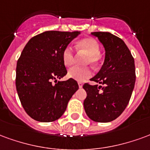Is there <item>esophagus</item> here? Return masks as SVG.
<instances>
[{
  "mask_svg": "<svg viewBox=\"0 0 150 150\" xmlns=\"http://www.w3.org/2000/svg\"><path fill=\"white\" fill-rule=\"evenodd\" d=\"M78 86H79V88H82L83 84L81 82H78Z\"/></svg>",
  "mask_w": 150,
  "mask_h": 150,
  "instance_id": "34e87169",
  "label": "esophagus"
}]
</instances>
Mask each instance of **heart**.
I'll return each mask as SVG.
<instances>
[{"instance_id":"b5f03b06","label":"heart","mask_w":150,"mask_h":150,"mask_svg":"<svg viewBox=\"0 0 150 150\" xmlns=\"http://www.w3.org/2000/svg\"><path fill=\"white\" fill-rule=\"evenodd\" d=\"M80 49L86 51L88 54L87 63L98 64L100 61V45L94 38H86L81 40L77 43ZM62 62L66 67H69L74 62V50L71 46H66L62 53ZM68 76L76 81H85L92 76V72L88 68H81L78 66L72 67L68 72Z\"/></svg>"}]
</instances>
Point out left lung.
I'll return each instance as SVG.
<instances>
[{"instance_id": "left-lung-1", "label": "left lung", "mask_w": 150, "mask_h": 150, "mask_svg": "<svg viewBox=\"0 0 150 150\" xmlns=\"http://www.w3.org/2000/svg\"><path fill=\"white\" fill-rule=\"evenodd\" d=\"M105 51V61L91 81L104 86L85 84L87 97L84 108L89 118L96 122H110L121 115L133 93L136 75L134 59L121 38L108 32H93Z\"/></svg>"}]
</instances>
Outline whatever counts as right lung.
I'll use <instances>...</instances> for the list:
<instances>
[{
  "mask_svg": "<svg viewBox=\"0 0 150 150\" xmlns=\"http://www.w3.org/2000/svg\"><path fill=\"white\" fill-rule=\"evenodd\" d=\"M81 32L46 31L29 40L18 59L16 88L24 110L32 118L51 122L64 112L69 100L79 88L69 78L53 85L67 74L62 53Z\"/></svg>",
  "mask_w": 150,
  "mask_h": 150,
  "instance_id": "1",
  "label": "right lung"
}]
</instances>
